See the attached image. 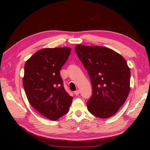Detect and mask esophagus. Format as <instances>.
<instances>
[{
	"label": "esophagus",
	"instance_id": "1",
	"mask_svg": "<svg viewBox=\"0 0 150 150\" xmlns=\"http://www.w3.org/2000/svg\"><path fill=\"white\" fill-rule=\"evenodd\" d=\"M79 93H80V91L79 89L76 90V91H74V94L76 95V96H78V95H79Z\"/></svg>",
	"mask_w": 150,
	"mask_h": 150
}]
</instances>
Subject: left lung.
<instances>
[{
	"label": "left lung",
	"instance_id": "1",
	"mask_svg": "<svg viewBox=\"0 0 150 150\" xmlns=\"http://www.w3.org/2000/svg\"><path fill=\"white\" fill-rule=\"evenodd\" d=\"M75 51L92 84V96L86 103L88 111L100 118L111 117L129 93L131 73L126 60L106 47L77 45Z\"/></svg>",
	"mask_w": 150,
	"mask_h": 150
}]
</instances>
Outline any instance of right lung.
I'll return each instance as SVG.
<instances>
[{
    "mask_svg": "<svg viewBox=\"0 0 150 150\" xmlns=\"http://www.w3.org/2000/svg\"><path fill=\"white\" fill-rule=\"evenodd\" d=\"M71 50L66 47L40 49L24 66L23 86L29 103L52 121L69 111L73 99L66 91L60 75Z\"/></svg>",
    "mask_w": 150,
    "mask_h": 150,
    "instance_id": "right-lung-1",
    "label": "right lung"
}]
</instances>
